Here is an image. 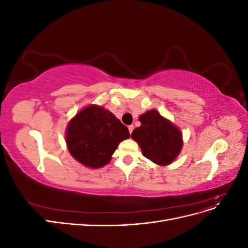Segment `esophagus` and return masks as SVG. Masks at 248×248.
Wrapping results in <instances>:
<instances>
[{"label":"esophagus","mask_w":248,"mask_h":248,"mask_svg":"<svg viewBox=\"0 0 248 248\" xmlns=\"http://www.w3.org/2000/svg\"><path fill=\"white\" fill-rule=\"evenodd\" d=\"M128 129H129V133L131 134V133H132V130H133V125L128 126Z\"/></svg>","instance_id":"1"}]
</instances>
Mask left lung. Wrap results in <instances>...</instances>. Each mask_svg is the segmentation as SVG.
I'll return each mask as SVG.
<instances>
[{"instance_id": "obj_1", "label": "left lung", "mask_w": 248, "mask_h": 248, "mask_svg": "<svg viewBox=\"0 0 248 248\" xmlns=\"http://www.w3.org/2000/svg\"><path fill=\"white\" fill-rule=\"evenodd\" d=\"M140 126L131 133L140 145L142 155L158 166L174 161L183 146L182 132L158 111H146L139 118Z\"/></svg>"}]
</instances>
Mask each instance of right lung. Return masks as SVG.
Listing matches in <instances>:
<instances>
[{"mask_svg": "<svg viewBox=\"0 0 248 248\" xmlns=\"http://www.w3.org/2000/svg\"><path fill=\"white\" fill-rule=\"evenodd\" d=\"M129 137L128 128L112 112L95 104L81 109L66 129L69 153L91 169L108 164L120 142Z\"/></svg>", "mask_w": 248, "mask_h": 248, "instance_id": "add662e5", "label": "right lung"}]
</instances>
